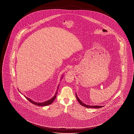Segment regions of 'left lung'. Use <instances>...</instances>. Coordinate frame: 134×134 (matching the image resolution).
Listing matches in <instances>:
<instances>
[{"mask_svg":"<svg viewBox=\"0 0 134 134\" xmlns=\"http://www.w3.org/2000/svg\"><path fill=\"white\" fill-rule=\"evenodd\" d=\"M76 98H77V100L78 102H79V103L81 105H83L84 107H85L87 108H101L102 107H103V106H100V105H85L83 103H82V102L79 99V98L77 97V95L76 94Z\"/></svg>","mask_w":134,"mask_h":134,"instance_id":"obj_1","label":"left lung"}]
</instances>
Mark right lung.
Masks as SVG:
<instances>
[{"mask_svg": "<svg viewBox=\"0 0 134 134\" xmlns=\"http://www.w3.org/2000/svg\"><path fill=\"white\" fill-rule=\"evenodd\" d=\"M58 87H59V86H58ZM57 92H56V93L55 94V95L51 99L47 101L44 102L43 103H36V102L33 101L32 100H30V99H29V98L26 97H25V98H26L27 100H29V101L31 103H32L33 104H34V105H38V106H46V105H49L51 104L54 101L55 98L57 97L56 96H57Z\"/></svg>", "mask_w": 134, "mask_h": 134, "instance_id": "right-lung-1", "label": "right lung"}]
</instances>
